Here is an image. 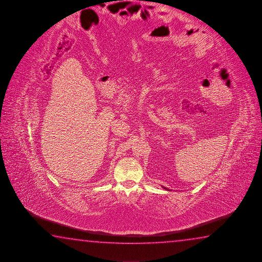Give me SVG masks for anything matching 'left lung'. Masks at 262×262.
I'll use <instances>...</instances> for the list:
<instances>
[{
  "label": "left lung",
  "mask_w": 262,
  "mask_h": 262,
  "mask_svg": "<svg viewBox=\"0 0 262 262\" xmlns=\"http://www.w3.org/2000/svg\"><path fill=\"white\" fill-rule=\"evenodd\" d=\"M162 187H163L164 189L169 190V189H167V188H166V187H164V186H162Z\"/></svg>",
  "instance_id": "8db88e82"
}]
</instances>
